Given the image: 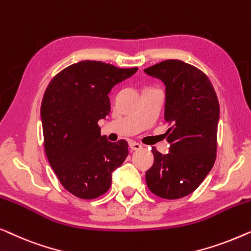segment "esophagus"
I'll return each instance as SVG.
<instances>
[{"instance_id": "esophagus-1", "label": "esophagus", "mask_w": 251, "mask_h": 251, "mask_svg": "<svg viewBox=\"0 0 251 251\" xmlns=\"http://www.w3.org/2000/svg\"><path fill=\"white\" fill-rule=\"evenodd\" d=\"M129 148H130V150H132V151H137V150L142 149V146H141L140 143L135 142V141H130Z\"/></svg>"}]
</instances>
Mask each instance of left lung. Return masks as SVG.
<instances>
[{
	"label": "left lung",
	"mask_w": 251,
	"mask_h": 251,
	"mask_svg": "<svg viewBox=\"0 0 251 251\" xmlns=\"http://www.w3.org/2000/svg\"><path fill=\"white\" fill-rule=\"evenodd\" d=\"M144 72L166 85V140L171 144L167 154L152 147L147 185L162 199H179L195 191L213 168L220 103L206 74L181 60H165Z\"/></svg>",
	"instance_id": "obj_1"
}]
</instances>
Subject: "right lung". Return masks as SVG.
I'll return each instance as SVG.
<instances>
[{
    "label": "right lung",
    "instance_id": "obj_1",
    "mask_svg": "<svg viewBox=\"0 0 251 251\" xmlns=\"http://www.w3.org/2000/svg\"><path fill=\"white\" fill-rule=\"evenodd\" d=\"M136 70L84 60L56 74L44 92L45 153L61 185L79 199L104 195L112 172L128 156V143L109 142L98 122L110 112L109 92Z\"/></svg>",
    "mask_w": 251,
    "mask_h": 251
}]
</instances>
